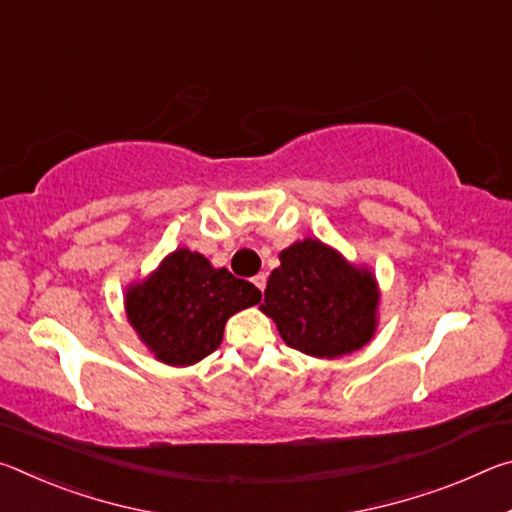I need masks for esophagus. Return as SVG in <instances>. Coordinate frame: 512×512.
<instances>
[{"mask_svg": "<svg viewBox=\"0 0 512 512\" xmlns=\"http://www.w3.org/2000/svg\"><path fill=\"white\" fill-rule=\"evenodd\" d=\"M253 282H255V287H257L259 291H264V289H266V275H264V273L255 275V277H253Z\"/></svg>", "mask_w": 512, "mask_h": 512, "instance_id": "esophagus-1", "label": "esophagus"}]
</instances>
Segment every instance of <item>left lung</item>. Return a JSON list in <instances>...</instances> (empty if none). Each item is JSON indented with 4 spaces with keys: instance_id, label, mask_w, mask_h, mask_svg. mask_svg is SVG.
Segmentation results:
<instances>
[{
    "instance_id": "left-lung-1",
    "label": "left lung",
    "mask_w": 512,
    "mask_h": 512,
    "mask_svg": "<svg viewBox=\"0 0 512 512\" xmlns=\"http://www.w3.org/2000/svg\"><path fill=\"white\" fill-rule=\"evenodd\" d=\"M379 298L377 277L368 266L352 264L336 248L307 237L282 250L259 309L289 348L339 359L372 341Z\"/></svg>"
}]
</instances>
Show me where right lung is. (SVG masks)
Masks as SVG:
<instances>
[{"instance_id": "add662e5", "label": "right lung", "mask_w": 512, "mask_h": 512, "mask_svg": "<svg viewBox=\"0 0 512 512\" xmlns=\"http://www.w3.org/2000/svg\"><path fill=\"white\" fill-rule=\"evenodd\" d=\"M262 300V293L228 268L189 248H176L153 273L128 284L126 318L160 363L185 368L212 354L230 316Z\"/></svg>"}]
</instances>
